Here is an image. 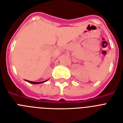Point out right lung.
Masks as SVG:
<instances>
[{
	"label": "right lung",
	"mask_w": 123,
	"mask_h": 123,
	"mask_svg": "<svg viewBox=\"0 0 123 123\" xmlns=\"http://www.w3.org/2000/svg\"><path fill=\"white\" fill-rule=\"evenodd\" d=\"M28 82L30 83H32V84H40V83H42L45 82V81H42V82H34V81H31L28 80H26Z\"/></svg>",
	"instance_id": "obj_1"
}]
</instances>
